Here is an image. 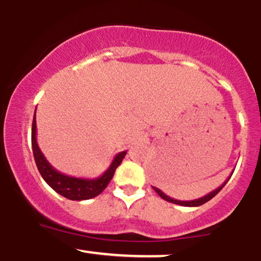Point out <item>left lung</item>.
Masks as SVG:
<instances>
[{
  "instance_id": "1",
  "label": "left lung",
  "mask_w": 261,
  "mask_h": 261,
  "mask_svg": "<svg viewBox=\"0 0 261 261\" xmlns=\"http://www.w3.org/2000/svg\"><path fill=\"white\" fill-rule=\"evenodd\" d=\"M233 172H234V170H233ZM233 172H232V174H233ZM232 174H230V175H232ZM230 175H229V178H230ZM229 178L227 179V180L224 181L223 184L221 185V187H218L217 189H215L214 191H211V193H208L207 195H205V196L200 197V199H195V200H189V201H180V200H175V199H172V197L168 196V195H166V194H164L163 191H162V190H160V189H158V188H154V187H153V189H154V191H155V193H157L158 195H160V196L162 197V199H163V200H166V201H169V202H172V203H176V205H180V206H188V207H195V206L203 205V203H205V202L210 201V200H211L212 197H214V196H216L217 194L220 193L221 190H222V188L224 187V185L227 184V181L229 180Z\"/></svg>"
}]
</instances>
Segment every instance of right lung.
Instances as JSON below:
<instances>
[{
  "label": "right lung",
  "mask_w": 261,
  "mask_h": 261,
  "mask_svg": "<svg viewBox=\"0 0 261 261\" xmlns=\"http://www.w3.org/2000/svg\"><path fill=\"white\" fill-rule=\"evenodd\" d=\"M32 147L33 154H34L35 163H37L38 170L41 176L47 184L51 187L56 193L62 195L68 200H88L93 197L98 196L101 191L104 190L112 180L115 173L116 168L120 166V163L124 160L126 151H122L114 157V160L110 164V167L100 176L95 179H85V178H74L62 174L61 172L56 170L51 164L47 162L43 152L39 148L37 142V120H35V113L34 118H33L32 125Z\"/></svg>",
  "instance_id": "add662e5"
}]
</instances>
